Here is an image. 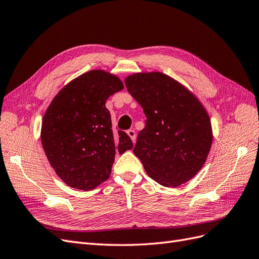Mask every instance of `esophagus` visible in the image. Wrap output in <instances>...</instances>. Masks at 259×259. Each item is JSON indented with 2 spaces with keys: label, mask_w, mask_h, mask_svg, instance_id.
Wrapping results in <instances>:
<instances>
[{
  "label": "esophagus",
  "mask_w": 259,
  "mask_h": 259,
  "mask_svg": "<svg viewBox=\"0 0 259 259\" xmlns=\"http://www.w3.org/2000/svg\"><path fill=\"white\" fill-rule=\"evenodd\" d=\"M127 135L131 137L132 142L135 144V142H136V133H135V131L134 130H128L127 131Z\"/></svg>",
  "instance_id": "34e87169"
}]
</instances>
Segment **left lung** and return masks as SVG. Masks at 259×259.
Returning a JSON list of instances; mask_svg holds the SVG:
<instances>
[{"mask_svg":"<svg viewBox=\"0 0 259 259\" xmlns=\"http://www.w3.org/2000/svg\"><path fill=\"white\" fill-rule=\"evenodd\" d=\"M125 85L146 115L133 151L148 176L164 187L189 182L204 165L213 140L205 109L182 84L161 72L130 75Z\"/></svg>","mask_w":259,"mask_h":259,"instance_id":"obj_1","label":"left lung"}]
</instances>
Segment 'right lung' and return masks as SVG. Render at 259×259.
Segmentation results:
<instances>
[{"label": "right lung", "mask_w": 259, "mask_h": 259, "mask_svg": "<svg viewBox=\"0 0 259 259\" xmlns=\"http://www.w3.org/2000/svg\"><path fill=\"white\" fill-rule=\"evenodd\" d=\"M119 77L92 70L62 89L46 110L41 140L51 165L75 189H95L110 177L115 152L133 148L130 136L112 130L106 101L123 90Z\"/></svg>", "instance_id": "right-lung-1"}]
</instances>
